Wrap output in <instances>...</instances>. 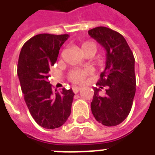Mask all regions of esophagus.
Returning <instances> with one entry per match:
<instances>
[{"label":"esophagus","mask_w":155,"mask_h":155,"mask_svg":"<svg viewBox=\"0 0 155 155\" xmlns=\"http://www.w3.org/2000/svg\"><path fill=\"white\" fill-rule=\"evenodd\" d=\"M72 90H73V92H74V94H77L78 92L81 90V88L78 87V86H74V87L72 88Z\"/></svg>","instance_id":"1"}]
</instances>
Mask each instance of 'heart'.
I'll return each instance as SVG.
<instances>
[{"mask_svg":"<svg viewBox=\"0 0 155 155\" xmlns=\"http://www.w3.org/2000/svg\"><path fill=\"white\" fill-rule=\"evenodd\" d=\"M81 49L83 54L86 52H92L94 54L97 51V45L92 41H85L81 44ZM88 74H89V71L87 70L76 69V70H72L68 73V79L72 83L81 84L84 82V79L87 77Z\"/></svg>","mask_w":155,"mask_h":155,"instance_id":"obj_1","label":"heart"}]
</instances>
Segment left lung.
I'll use <instances>...</instances> for the list:
<instances>
[{
	"label": "left lung",
	"mask_w": 155,
	"mask_h": 155,
	"mask_svg": "<svg viewBox=\"0 0 155 155\" xmlns=\"http://www.w3.org/2000/svg\"><path fill=\"white\" fill-rule=\"evenodd\" d=\"M88 33L106 51L105 68L96 84L99 88H94L91 111L98 122L105 126H115L129 115L135 94L133 52L123 35L112 29L99 26ZM104 87L107 93L101 97L98 91Z\"/></svg>",
	"instance_id": "left-lung-1"
}]
</instances>
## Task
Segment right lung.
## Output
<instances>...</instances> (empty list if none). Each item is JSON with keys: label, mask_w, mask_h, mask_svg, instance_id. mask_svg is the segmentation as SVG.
<instances>
[{"label": "right lung", "mask_w": 155, "mask_h": 155, "mask_svg": "<svg viewBox=\"0 0 155 155\" xmlns=\"http://www.w3.org/2000/svg\"><path fill=\"white\" fill-rule=\"evenodd\" d=\"M69 35L39 34L28 40L19 55L17 74L29 111L39 125L55 129L63 125L71 112V89L53 91L49 71Z\"/></svg>", "instance_id": "obj_1"}]
</instances>
